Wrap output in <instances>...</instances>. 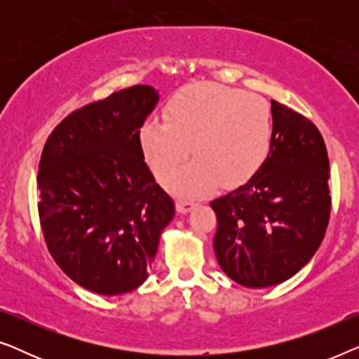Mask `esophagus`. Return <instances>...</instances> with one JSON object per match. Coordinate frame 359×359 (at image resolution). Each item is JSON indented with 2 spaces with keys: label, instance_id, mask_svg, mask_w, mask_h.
<instances>
[{
  "label": "esophagus",
  "instance_id": "34e87169",
  "mask_svg": "<svg viewBox=\"0 0 359 359\" xmlns=\"http://www.w3.org/2000/svg\"><path fill=\"white\" fill-rule=\"evenodd\" d=\"M194 203H191V201H183V199H180L178 203H176V210H178L180 214H186V212H189L191 209L194 208Z\"/></svg>",
  "mask_w": 359,
  "mask_h": 359
}]
</instances>
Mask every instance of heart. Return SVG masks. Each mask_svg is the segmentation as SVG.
Segmentation results:
<instances>
[{"label":"heart","instance_id":"1","mask_svg":"<svg viewBox=\"0 0 359 359\" xmlns=\"http://www.w3.org/2000/svg\"><path fill=\"white\" fill-rule=\"evenodd\" d=\"M163 117L142 126L140 149L156 178L168 180L193 147L196 160L168 183L181 198L209 194L220 181L225 188L247 183L271 149V107L253 93L215 83L191 85L166 102Z\"/></svg>","mask_w":359,"mask_h":359}]
</instances>
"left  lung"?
I'll list each match as a JSON object with an SVG mask.
<instances>
[{
	"mask_svg": "<svg viewBox=\"0 0 359 359\" xmlns=\"http://www.w3.org/2000/svg\"><path fill=\"white\" fill-rule=\"evenodd\" d=\"M273 142L252 180L210 203L222 271L245 287L292 278L320 247L330 219V165L312 121L271 101Z\"/></svg>",
	"mask_w": 359,
	"mask_h": 359,
	"instance_id": "obj_1",
	"label": "left lung"
}]
</instances>
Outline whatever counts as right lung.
<instances>
[{
	"label": "right lung",
	"mask_w": 359,
	"mask_h": 359,
	"mask_svg": "<svg viewBox=\"0 0 359 359\" xmlns=\"http://www.w3.org/2000/svg\"><path fill=\"white\" fill-rule=\"evenodd\" d=\"M158 97L147 85L112 93L68 114L42 150L43 238L62 271L91 292L117 296L144 284L175 215L139 140Z\"/></svg>",
	"instance_id": "add662e5"
}]
</instances>
